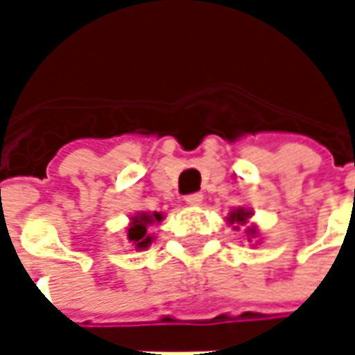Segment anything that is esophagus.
Masks as SVG:
<instances>
[{
    "instance_id": "obj_1",
    "label": "esophagus",
    "mask_w": 355,
    "mask_h": 355,
    "mask_svg": "<svg viewBox=\"0 0 355 355\" xmlns=\"http://www.w3.org/2000/svg\"><path fill=\"white\" fill-rule=\"evenodd\" d=\"M184 201H187L189 205H201L203 195H201V193H191V195H187V197H184Z\"/></svg>"
}]
</instances>
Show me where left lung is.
Here are the masks:
<instances>
[{"label":"left lung","mask_w":355,"mask_h":355,"mask_svg":"<svg viewBox=\"0 0 355 355\" xmlns=\"http://www.w3.org/2000/svg\"><path fill=\"white\" fill-rule=\"evenodd\" d=\"M248 218H250V211H247V209H234V211L230 214L228 222H230V224H245ZM248 232L254 234V230H248Z\"/></svg>","instance_id":"left-lung-1"}]
</instances>
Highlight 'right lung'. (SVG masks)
I'll return each instance as SVG.
<instances>
[{"mask_svg":"<svg viewBox=\"0 0 355 355\" xmlns=\"http://www.w3.org/2000/svg\"><path fill=\"white\" fill-rule=\"evenodd\" d=\"M162 214L154 211V214H137L131 220V226L127 230V239L129 243H133L135 248H146L152 243V236L148 234V226L154 222H162Z\"/></svg>","mask_w":355,"mask_h":355,"instance_id":"obj_1","label":"right lung"}]
</instances>
